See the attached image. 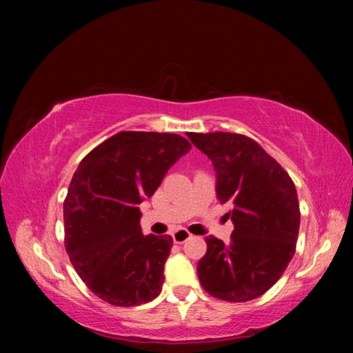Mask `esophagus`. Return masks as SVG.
I'll list each match as a JSON object with an SVG mask.
<instances>
[{
  "label": "esophagus",
  "instance_id": "obj_1",
  "mask_svg": "<svg viewBox=\"0 0 353 353\" xmlns=\"http://www.w3.org/2000/svg\"><path fill=\"white\" fill-rule=\"evenodd\" d=\"M188 238H191V234L185 229H179L174 232V234H172V240H174V243H177V244L187 241Z\"/></svg>",
  "mask_w": 353,
  "mask_h": 353
}]
</instances>
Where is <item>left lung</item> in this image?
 Wrapping results in <instances>:
<instances>
[{"label": "left lung", "instance_id": "1", "mask_svg": "<svg viewBox=\"0 0 353 353\" xmlns=\"http://www.w3.org/2000/svg\"><path fill=\"white\" fill-rule=\"evenodd\" d=\"M188 139L212 160L216 198L230 205L225 216L234 223L229 244L205 238L199 282L221 301H252L282 277L296 252L301 210L294 182L246 135L190 132Z\"/></svg>", "mask_w": 353, "mask_h": 353}]
</instances>
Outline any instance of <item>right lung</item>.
<instances>
[{"mask_svg":"<svg viewBox=\"0 0 353 353\" xmlns=\"http://www.w3.org/2000/svg\"><path fill=\"white\" fill-rule=\"evenodd\" d=\"M190 149L177 134L124 130L88 152L71 179L65 249L88 288L112 305H141L162 291L172 238L143 235L139 205Z\"/></svg>","mask_w":353,"mask_h":353,"instance_id":"add662e5","label":"right lung"}]
</instances>
